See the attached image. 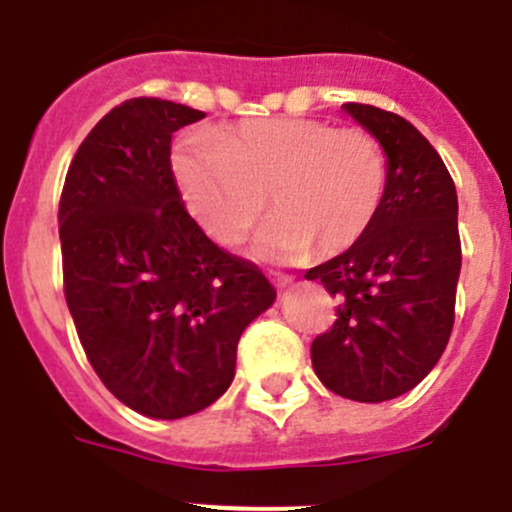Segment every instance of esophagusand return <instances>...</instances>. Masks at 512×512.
<instances>
[{"label":"esophagus","instance_id":"1","mask_svg":"<svg viewBox=\"0 0 512 512\" xmlns=\"http://www.w3.org/2000/svg\"><path fill=\"white\" fill-rule=\"evenodd\" d=\"M272 282H275L277 287H287L292 282V277L285 275V272H272Z\"/></svg>","mask_w":512,"mask_h":512}]
</instances>
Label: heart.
<instances>
[{
    "mask_svg": "<svg viewBox=\"0 0 512 512\" xmlns=\"http://www.w3.org/2000/svg\"><path fill=\"white\" fill-rule=\"evenodd\" d=\"M192 220L220 245H237L270 207L255 242L267 260L342 255L365 240L388 195L385 147L360 127L305 117L247 119L217 137L190 135L172 157Z\"/></svg>",
    "mask_w": 512,
    "mask_h": 512,
    "instance_id": "1",
    "label": "heart"
}]
</instances>
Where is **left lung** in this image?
<instances>
[{
  "instance_id": "left-lung-1",
  "label": "left lung",
  "mask_w": 512,
  "mask_h": 512,
  "mask_svg": "<svg viewBox=\"0 0 512 512\" xmlns=\"http://www.w3.org/2000/svg\"><path fill=\"white\" fill-rule=\"evenodd\" d=\"M342 107L385 147L390 180L365 240L305 272L337 297L335 322L312 340L310 355L327 390L382 403L413 390L453 332L463 262L458 192L408 119L372 104Z\"/></svg>"
}]
</instances>
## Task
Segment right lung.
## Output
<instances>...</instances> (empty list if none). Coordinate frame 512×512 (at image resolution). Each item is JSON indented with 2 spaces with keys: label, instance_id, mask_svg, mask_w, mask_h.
I'll return each instance as SVG.
<instances>
[{
  "label": "right lung",
  "instance_id": "obj_1",
  "mask_svg": "<svg viewBox=\"0 0 512 512\" xmlns=\"http://www.w3.org/2000/svg\"><path fill=\"white\" fill-rule=\"evenodd\" d=\"M200 109L135 97L84 137L59 197L64 300L104 388L147 418L215 403L242 330L275 300L250 260L217 247L185 210L172 135Z\"/></svg>",
  "mask_w": 512,
  "mask_h": 512
}]
</instances>
